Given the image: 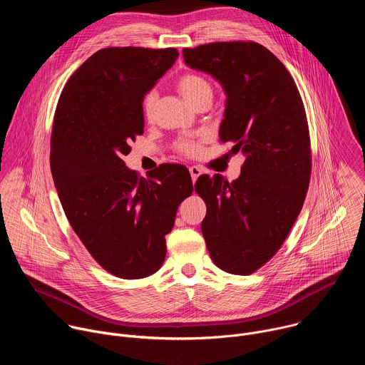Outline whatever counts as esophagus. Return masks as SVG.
Segmentation results:
<instances>
[{
    "instance_id": "34e87169",
    "label": "esophagus",
    "mask_w": 365,
    "mask_h": 365,
    "mask_svg": "<svg viewBox=\"0 0 365 365\" xmlns=\"http://www.w3.org/2000/svg\"><path fill=\"white\" fill-rule=\"evenodd\" d=\"M189 172H190V176H192V182L195 183L197 180V178L202 175V170L197 168V166H190L189 168Z\"/></svg>"
}]
</instances>
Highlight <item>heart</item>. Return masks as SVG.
Returning a JSON list of instances; mask_svg holds the SVG:
<instances>
[{
    "label": "heart",
    "mask_w": 365,
    "mask_h": 365,
    "mask_svg": "<svg viewBox=\"0 0 365 365\" xmlns=\"http://www.w3.org/2000/svg\"><path fill=\"white\" fill-rule=\"evenodd\" d=\"M178 89L182 93V96L190 103L197 101L202 95L205 93H212L211 91V85L207 83L206 79H203L199 75L195 73H185L178 79ZM154 101H155V92L150 91L143 101V108L145 114H150L154 106ZM178 148L180 153L186 154V155H196L200 151V145L197 141L193 140H183L178 144Z\"/></svg>",
    "instance_id": "b5f03b06"
}]
</instances>
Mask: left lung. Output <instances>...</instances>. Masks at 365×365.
<instances>
[{"instance_id": "left-lung-1", "label": "left lung", "mask_w": 365, "mask_h": 365, "mask_svg": "<svg viewBox=\"0 0 365 365\" xmlns=\"http://www.w3.org/2000/svg\"><path fill=\"white\" fill-rule=\"evenodd\" d=\"M183 59L222 85L220 138L245 155L231 183L221 175L197 178L202 234L217 267L248 276L282 247L306 197L312 155L303 102L284 65L255 41L183 48Z\"/></svg>"}]
</instances>
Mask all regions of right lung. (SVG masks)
Returning <instances> with one entry per match:
<instances>
[{
  "mask_svg": "<svg viewBox=\"0 0 365 365\" xmlns=\"http://www.w3.org/2000/svg\"><path fill=\"white\" fill-rule=\"evenodd\" d=\"M179 56L176 48L107 47L66 82L50 141L51 176L66 218L101 267L134 280L158 272L189 170L162 165L140 178L123 158L144 131L143 99Z\"/></svg>",
  "mask_w": 365,
  "mask_h": 365,
  "instance_id": "add662e5",
  "label": "right lung"
}]
</instances>
